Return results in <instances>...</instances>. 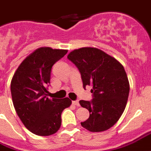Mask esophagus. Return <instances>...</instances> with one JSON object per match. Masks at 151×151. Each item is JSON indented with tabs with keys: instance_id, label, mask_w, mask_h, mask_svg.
Listing matches in <instances>:
<instances>
[{
	"instance_id": "obj_1",
	"label": "esophagus",
	"mask_w": 151,
	"mask_h": 151,
	"mask_svg": "<svg viewBox=\"0 0 151 151\" xmlns=\"http://www.w3.org/2000/svg\"><path fill=\"white\" fill-rule=\"evenodd\" d=\"M72 104H73V105H75V106H80V103H79V101H78V100H77V101L72 102Z\"/></svg>"
}]
</instances>
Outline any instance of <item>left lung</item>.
Listing matches in <instances>:
<instances>
[{"label": "left lung", "mask_w": 151, "mask_h": 151, "mask_svg": "<svg viewBox=\"0 0 151 151\" xmlns=\"http://www.w3.org/2000/svg\"><path fill=\"white\" fill-rule=\"evenodd\" d=\"M68 58L80 71L83 87H92V100L80 101L90 113L81 126L91 132L108 130L119 119L127 103L130 83L125 69L116 59L96 47L75 49Z\"/></svg>", "instance_id": "8db88e82"}]
</instances>
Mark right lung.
Here are the masks:
<instances>
[{
    "label": "right lung",
    "instance_id": "obj_1",
    "mask_svg": "<svg viewBox=\"0 0 151 151\" xmlns=\"http://www.w3.org/2000/svg\"><path fill=\"white\" fill-rule=\"evenodd\" d=\"M67 52L65 49L39 47L21 62L11 80L16 112L24 127L37 135L56 133L62 112L71 106L70 99H49L46 94L53 64Z\"/></svg>",
    "mask_w": 151,
    "mask_h": 151
}]
</instances>
